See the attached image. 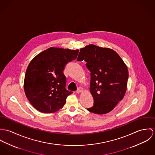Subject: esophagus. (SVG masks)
Returning a JSON list of instances; mask_svg holds the SVG:
<instances>
[{"label": "esophagus", "mask_w": 155, "mask_h": 155, "mask_svg": "<svg viewBox=\"0 0 155 155\" xmlns=\"http://www.w3.org/2000/svg\"><path fill=\"white\" fill-rule=\"evenodd\" d=\"M83 88L82 87H78V88L77 90V93H81V92H83Z\"/></svg>", "instance_id": "1"}]
</instances>
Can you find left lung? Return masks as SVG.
<instances>
[{
  "label": "left lung",
  "mask_w": 155,
  "mask_h": 155,
  "mask_svg": "<svg viewBox=\"0 0 155 155\" xmlns=\"http://www.w3.org/2000/svg\"><path fill=\"white\" fill-rule=\"evenodd\" d=\"M83 60L91 72L90 93L94 99L93 106L87 110L99 115L109 113L126 93L127 67L113 49L94 45L80 49L77 61Z\"/></svg>",
  "instance_id": "obj_1"
}]
</instances>
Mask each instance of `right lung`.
I'll return each mask as SVG.
<instances>
[{
	"label": "right lung",
	"instance_id": "add662e5",
	"mask_svg": "<svg viewBox=\"0 0 155 155\" xmlns=\"http://www.w3.org/2000/svg\"><path fill=\"white\" fill-rule=\"evenodd\" d=\"M79 50L51 47L31 61L26 70L24 89L33 106L43 113L61 109L72 92L65 88V65L77 58Z\"/></svg>",
	"mask_w": 155,
	"mask_h": 155
}]
</instances>
